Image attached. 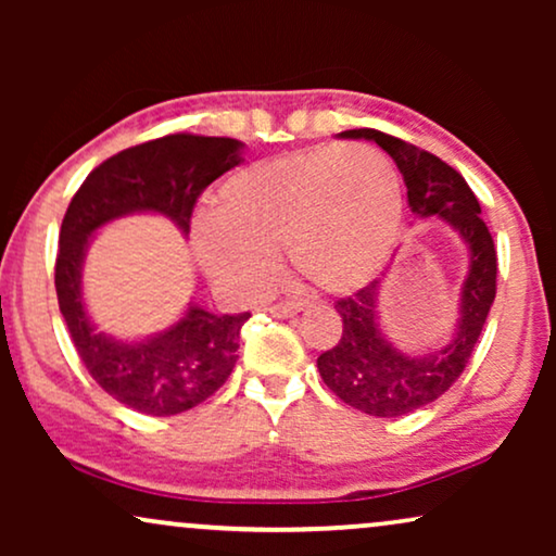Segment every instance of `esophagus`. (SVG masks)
Here are the masks:
<instances>
[{
  "instance_id": "1",
  "label": "esophagus",
  "mask_w": 556,
  "mask_h": 556,
  "mask_svg": "<svg viewBox=\"0 0 556 556\" xmlns=\"http://www.w3.org/2000/svg\"><path fill=\"white\" fill-rule=\"evenodd\" d=\"M306 308V301L301 299H291V301H280V303H273L270 306V314L276 318H288V316H295L299 311Z\"/></svg>"
}]
</instances>
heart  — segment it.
Masks as SVG:
<instances>
[{
  "label": "heart",
  "instance_id": "1",
  "mask_svg": "<svg viewBox=\"0 0 556 556\" xmlns=\"http://www.w3.org/2000/svg\"><path fill=\"white\" fill-rule=\"evenodd\" d=\"M402 223L400 177L371 147L326 143L265 159L219 187L215 212L192 225L202 270L253 295L286 248L299 276L326 293L359 291L390 261Z\"/></svg>",
  "mask_w": 556,
  "mask_h": 556
}]
</instances>
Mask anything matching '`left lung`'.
Instances as JSON below:
<instances>
[{
	"label": "left lung",
	"instance_id": "left-lung-1",
	"mask_svg": "<svg viewBox=\"0 0 556 556\" xmlns=\"http://www.w3.org/2000/svg\"><path fill=\"white\" fill-rule=\"evenodd\" d=\"M341 139H367L394 159L407 187V204L415 217L445 219L468 248V273L460 288V318L445 346L425 354L400 352L379 329V280L349 299L337 301L344 321L339 344L316 359L324 384L341 402L375 417L415 413L463 375L496 299V248L481 219V204L466 179L430 151L394 139L377 128L341 131Z\"/></svg>",
	"mask_w": 556,
	"mask_h": 556
}]
</instances>
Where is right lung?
Wrapping results in <instances>:
<instances>
[{"instance_id":"add662e5","label":"right lung","mask_w":556,"mask_h":556,"mask_svg":"<svg viewBox=\"0 0 556 556\" xmlns=\"http://www.w3.org/2000/svg\"><path fill=\"white\" fill-rule=\"evenodd\" d=\"M238 139L172 134L124 149L96 166L75 192L60 227L55 291L60 314L90 377L136 413H187L227 382L250 314H212L189 303L185 316L154 337L121 341L96 329L83 301V261L90 238L113 219L154 212L189 232L197 197L242 162Z\"/></svg>"}]
</instances>
